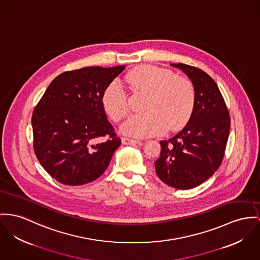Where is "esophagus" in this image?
<instances>
[{
	"instance_id": "1",
	"label": "esophagus",
	"mask_w": 260,
	"mask_h": 260,
	"mask_svg": "<svg viewBox=\"0 0 260 260\" xmlns=\"http://www.w3.org/2000/svg\"><path fill=\"white\" fill-rule=\"evenodd\" d=\"M140 142V140H132V139H127V138H122L121 139V143L125 144V145H129V144H137Z\"/></svg>"
}]
</instances>
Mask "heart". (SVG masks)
<instances>
[{
  "instance_id": "1",
  "label": "heart",
  "mask_w": 260,
  "mask_h": 260,
  "mask_svg": "<svg viewBox=\"0 0 260 260\" xmlns=\"http://www.w3.org/2000/svg\"><path fill=\"white\" fill-rule=\"evenodd\" d=\"M133 91L146 94L143 114L134 115L125 120L120 131L124 135L148 138L168 129L174 131L190 120L196 105L193 84L172 71L156 66H140L125 76ZM102 105L107 115L115 121L128 113L127 97L118 82L111 83L104 91Z\"/></svg>"
}]
</instances>
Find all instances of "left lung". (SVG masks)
<instances>
[{
    "instance_id": "1",
    "label": "left lung",
    "mask_w": 260,
    "mask_h": 260,
    "mask_svg": "<svg viewBox=\"0 0 260 260\" xmlns=\"http://www.w3.org/2000/svg\"><path fill=\"white\" fill-rule=\"evenodd\" d=\"M191 80L195 93L194 112L175 137L161 140L154 162L161 181L180 190L192 189L209 179L220 167L230 134L231 119L216 82L199 68L178 63Z\"/></svg>"
}]
</instances>
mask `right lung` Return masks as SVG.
<instances>
[{
  "mask_svg": "<svg viewBox=\"0 0 260 260\" xmlns=\"http://www.w3.org/2000/svg\"><path fill=\"white\" fill-rule=\"evenodd\" d=\"M124 66H90L64 72L52 81L32 118L34 148L47 173L68 186L99 178L120 140L102 105L105 89ZM103 136L109 140L100 142Z\"/></svg>",
  "mask_w": 260,
  "mask_h": 260,
  "instance_id": "add662e5",
  "label": "right lung"
}]
</instances>
